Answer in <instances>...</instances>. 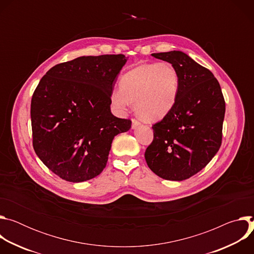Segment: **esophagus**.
Here are the masks:
<instances>
[{
    "label": "esophagus",
    "mask_w": 254,
    "mask_h": 254,
    "mask_svg": "<svg viewBox=\"0 0 254 254\" xmlns=\"http://www.w3.org/2000/svg\"><path fill=\"white\" fill-rule=\"evenodd\" d=\"M140 126V123L138 122V121H136V120H132L131 121V128L132 129H135L136 127H138Z\"/></svg>",
    "instance_id": "esophagus-1"
}]
</instances>
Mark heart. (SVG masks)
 <instances>
[{
    "mask_svg": "<svg viewBox=\"0 0 254 254\" xmlns=\"http://www.w3.org/2000/svg\"><path fill=\"white\" fill-rule=\"evenodd\" d=\"M122 88H115L112 100L119 108L135 102V113L146 122H158L167 117L176 103L180 77L168 62L141 64L122 78Z\"/></svg>",
    "mask_w": 254,
    "mask_h": 254,
    "instance_id": "b5f03b06",
    "label": "heart"
}]
</instances>
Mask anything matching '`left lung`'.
<instances>
[{"label":"left lung","mask_w":254,"mask_h":254,"mask_svg":"<svg viewBox=\"0 0 254 254\" xmlns=\"http://www.w3.org/2000/svg\"><path fill=\"white\" fill-rule=\"evenodd\" d=\"M171 63L180 77L176 103L153 126L144 158L159 177L183 181L200 172L219 151L225 116L220 84L212 72L182 51L153 53Z\"/></svg>","instance_id":"obj_1"}]
</instances>
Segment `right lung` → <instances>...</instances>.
<instances>
[{
	"mask_svg": "<svg viewBox=\"0 0 254 254\" xmlns=\"http://www.w3.org/2000/svg\"><path fill=\"white\" fill-rule=\"evenodd\" d=\"M123 54L81 56L49 69L31 100L33 147L54 174L79 183L106 166L115 136L130 128L129 120L111 112L112 92Z\"/></svg>",
	"mask_w": 254,
	"mask_h": 254,
	"instance_id": "obj_1",
	"label": "right lung"
}]
</instances>
